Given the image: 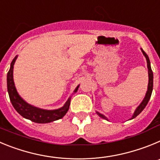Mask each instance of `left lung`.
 Wrapping results in <instances>:
<instances>
[{"instance_id":"obj_1","label":"left lung","mask_w":160,"mask_h":160,"mask_svg":"<svg viewBox=\"0 0 160 160\" xmlns=\"http://www.w3.org/2000/svg\"><path fill=\"white\" fill-rule=\"evenodd\" d=\"M142 53L144 54V56H145V58H146L147 59V62H148V77H149V82H148V91H147V94H146V96H145V98H144V99L142 100V102H141V104L139 106H138V107H137L136 111H135V113H134V114H133V116L131 118H135V117L137 116V115H138V114H140L141 112L142 111V110H143L144 108H145V107L147 106V104L148 103V101L150 100V98H151V96H152V90H153V73H152V68H151V65H150V60H149V58H148V56L147 55V53H145V52L143 51L142 49ZM97 114L99 115L101 118H105V119L108 120L107 118V117H105L103 114H100V113L97 112Z\"/></svg>"}]
</instances>
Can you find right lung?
<instances>
[{
    "label": "right lung",
    "instance_id": "right-lung-1",
    "mask_svg": "<svg viewBox=\"0 0 160 160\" xmlns=\"http://www.w3.org/2000/svg\"><path fill=\"white\" fill-rule=\"evenodd\" d=\"M17 57H15L12 60L10 69L7 74V87H8V95H9L10 101L15 110L22 117L31 120L32 122H37V123H47V122H53L55 120L62 118L69 110L70 104V98L67 100L64 107H62V108L53 110V111H46V110H42V109L37 108V107L29 105L20 97L19 94L17 92V90L14 86L13 78H13L12 77L13 65ZM78 89V87L75 89L74 92H77Z\"/></svg>",
    "mask_w": 160,
    "mask_h": 160
}]
</instances>
